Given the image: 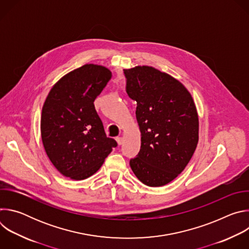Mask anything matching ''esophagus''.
I'll return each mask as SVG.
<instances>
[{
	"label": "esophagus",
	"mask_w": 249,
	"mask_h": 249,
	"mask_svg": "<svg viewBox=\"0 0 249 249\" xmlns=\"http://www.w3.org/2000/svg\"><path fill=\"white\" fill-rule=\"evenodd\" d=\"M116 141H117L118 145H122V144H123V141H124V139H123L122 137H117V138H116Z\"/></svg>",
	"instance_id": "esophagus-1"
}]
</instances>
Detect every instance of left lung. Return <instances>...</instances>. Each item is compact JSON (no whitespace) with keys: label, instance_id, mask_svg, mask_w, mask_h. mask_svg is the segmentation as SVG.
<instances>
[{"label":"left lung","instance_id":"8db88e82","mask_svg":"<svg viewBox=\"0 0 249 249\" xmlns=\"http://www.w3.org/2000/svg\"><path fill=\"white\" fill-rule=\"evenodd\" d=\"M128 95L137 101L141 151L130 160L137 178L151 187L176 178L199 141V116L188 89L151 66L124 69Z\"/></svg>","mask_w":249,"mask_h":249}]
</instances>
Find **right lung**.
<instances>
[{
	"instance_id": "obj_1",
	"label": "right lung",
	"mask_w": 249,
	"mask_h": 249,
	"mask_svg": "<svg viewBox=\"0 0 249 249\" xmlns=\"http://www.w3.org/2000/svg\"><path fill=\"white\" fill-rule=\"evenodd\" d=\"M110 78L106 67L86 64L63 76L44 101L40 120L44 150L56 169L73 180L95 173L117 146L106 137L93 104Z\"/></svg>"
}]
</instances>
